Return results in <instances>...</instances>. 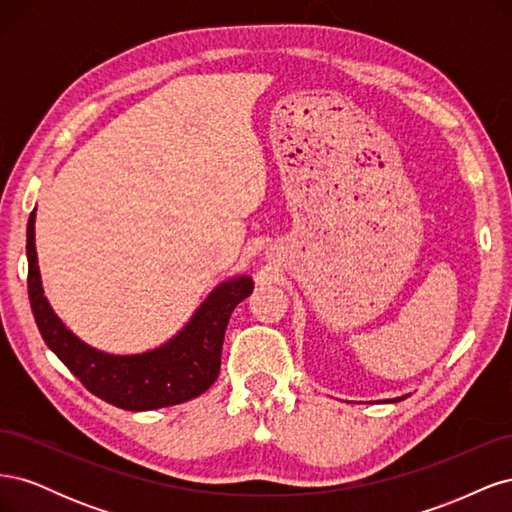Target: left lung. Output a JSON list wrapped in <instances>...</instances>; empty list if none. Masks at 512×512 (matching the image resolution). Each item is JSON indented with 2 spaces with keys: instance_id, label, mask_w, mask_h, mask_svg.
Wrapping results in <instances>:
<instances>
[{
  "instance_id": "obj_1",
  "label": "left lung",
  "mask_w": 512,
  "mask_h": 512,
  "mask_svg": "<svg viewBox=\"0 0 512 512\" xmlns=\"http://www.w3.org/2000/svg\"><path fill=\"white\" fill-rule=\"evenodd\" d=\"M408 395H404V397H395V399H391V401H401V399H406Z\"/></svg>"
}]
</instances>
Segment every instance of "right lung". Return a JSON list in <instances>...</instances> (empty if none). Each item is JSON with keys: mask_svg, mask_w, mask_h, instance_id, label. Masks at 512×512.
<instances>
[{"mask_svg": "<svg viewBox=\"0 0 512 512\" xmlns=\"http://www.w3.org/2000/svg\"><path fill=\"white\" fill-rule=\"evenodd\" d=\"M36 209L27 222V290L42 339L87 391L117 408L143 412L203 395L218 380L232 309L250 297V275L215 286L190 322L166 344L141 354H108L81 342L46 301L36 256Z\"/></svg>", "mask_w": 512, "mask_h": 512, "instance_id": "right-lung-1", "label": "right lung"}]
</instances>
